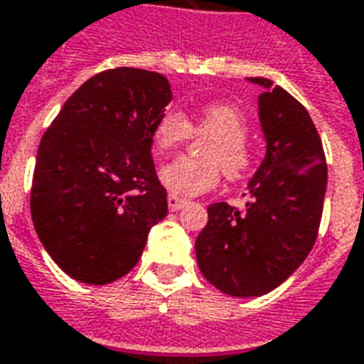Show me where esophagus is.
<instances>
[{"label": "esophagus", "instance_id": "34e87169", "mask_svg": "<svg viewBox=\"0 0 364 364\" xmlns=\"http://www.w3.org/2000/svg\"><path fill=\"white\" fill-rule=\"evenodd\" d=\"M185 204H187V200H185V198H179V196H176V194H170V196H168V206H170L171 212L181 210Z\"/></svg>", "mask_w": 364, "mask_h": 364}]
</instances>
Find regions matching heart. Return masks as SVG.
I'll return each instance as SVG.
<instances>
[{
    "label": "heart",
    "instance_id": "obj_1",
    "mask_svg": "<svg viewBox=\"0 0 364 364\" xmlns=\"http://www.w3.org/2000/svg\"><path fill=\"white\" fill-rule=\"evenodd\" d=\"M196 133H210L213 141L206 146L208 160L177 158L160 170V183L170 193L194 196L213 188L221 179V170L229 179L248 176L254 168V151L246 143V116L227 102H210L194 112L193 124L177 110H166L154 124L152 139L160 152L176 151Z\"/></svg>",
    "mask_w": 364,
    "mask_h": 364
}]
</instances>
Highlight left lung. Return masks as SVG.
Instances as JSON below:
<instances>
[{"label": "left lung", "mask_w": 364, "mask_h": 364, "mask_svg": "<svg viewBox=\"0 0 364 364\" xmlns=\"http://www.w3.org/2000/svg\"><path fill=\"white\" fill-rule=\"evenodd\" d=\"M262 85L257 99L265 158L248 183L246 210L208 206V225L194 242L196 262L213 287L235 298H257L287 281L317 240L326 160L311 116L281 85Z\"/></svg>", "instance_id": "8db88e82"}]
</instances>
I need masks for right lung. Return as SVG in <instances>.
<instances>
[{"label":"right lung","instance_id":"1","mask_svg":"<svg viewBox=\"0 0 364 364\" xmlns=\"http://www.w3.org/2000/svg\"><path fill=\"white\" fill-rule=\"evenodd\" d=\"M158 72L112 68L77 87L41 137L30 212L43 248L85 284L137 265L168 213L152 162V129L171 101Z\"/></svg>","mask_w":364,"mask_h":364}]
</instances>
